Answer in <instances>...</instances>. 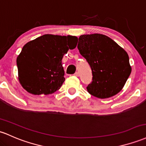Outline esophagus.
<instances>
[{
    "instance_id": "34e87169",
    "label": "esophagus",
    "mask_w": 146,
    "mask_h": 146,
    "mask_svg": "<svg viewBox=\"0 0 146 146\" xmlns=\"http://www.w3.org/2000/svg\"><path fill=\"white\" fill-rule=\"evenodd\" d=\"M74 76H76V77H78L80 76L79 73H78V72H76V73H75V74H74Z\"/></svg>"
}]
</instances>
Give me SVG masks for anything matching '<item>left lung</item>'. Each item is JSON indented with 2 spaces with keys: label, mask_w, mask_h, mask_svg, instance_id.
Here are the masks:
<instances>
[{
  "label": "left lung",
  "mask_w": 146,
  "mask_h": 146,
  "mask_svg": "<svg viewBox=\"0 0 146 146\" xmlns=\"http://www.w3.org/2000/svg\"><path fill=\"white\" fill-rule=\"evenodd\" d=\"M78 48L92 70L93 81L86 87L91 95L108 98L122 90L132 71L122 47L106 35L96 33L80 36Z\"/></svg>",
  "instance_id": "obj_1"
}]
</instances>
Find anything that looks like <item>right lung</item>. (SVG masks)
Here are the masks:
<instances>
[{
	"label": "right lung",
	"mask_w": 146,
	"mask_h": 146,
	"mask_svg": "<svg viewBox=\"0 0 146 146\" xmlns=\"http://www.w3.org/2000/svg\"><path fill=\"white\" fill-rule=\"evenodd\" d=\"M76 36L44 35L29 41L17 59L21 85L33 95H48L65 80L62 60L68 49L76 47Z\"/></svg>",
	"instance_id": "right-lung-1"
}]
</instances>
